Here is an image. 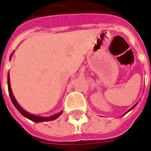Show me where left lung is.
Wrapping results in <instances>:
<instances>
[{"label": "left lung", "mask_w": 151, "mask_h": 151, "mask_svg": "<svg viewBox=\"0 0 151 151\" xmlns=\"http://www.w3.org/2000/svg\"><path fill=\"white\" fill-rule=\"evenodd\" d=\"M137 103H136V104H135V105H134L133 106H132V108H130V109H129V110H128V111H127L126 113H125V114H127V113H128V112H129V111H130V110H132V109H133V108L135 107V106H136V105H137Z\"/></svg>", "instance_id": "obj_1"}]
</instances>
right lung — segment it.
I'll list each match as a JSON object with an SVG mask.
<instances>
[{
    "instance_id": "obj_1",
    "label": "right lung",
    "mask_w": 151,
    "mask_h": 151,
    "mask_svg": "<svg viewBox=\"0 0 151 151\" xmlns=\"http://www.w3.org/2000/svg\"><path fill=\"white\" fill-rule=\"evenodd\" d=\"M12 55H13V52H12V54H11L10 59H11V58H12ZM8 92H9V96H10L11 100H12V103L15 106V108H16L18 110H19V112L21 114L23 115L25 117H27V118H28V119L31 120L32 122H50V121H53V120L56 119L57 117H59V116L62 114V113H63V111H60V112L58 113V114H54V115H52V116H50V117H41V116H37V115L32 114H30V113L26 111L24 109H22V108L19 106V104L17 103L16 99H15V96H13L12 91V88H11L10 77H9V73H8Z\"/></svg>"
}]
</instances>
